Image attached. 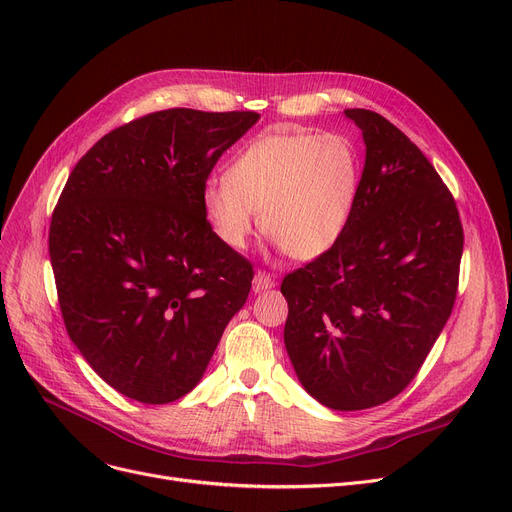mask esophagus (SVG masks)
Instances as JSON below:
<instances>
[{"mask_svg": "<svg viewBox=\"0 0 512 512\" xmlns=\"http://www.w3.org/2000/svg\"><path fill=\"white\" fill-rule=\"evenodd\" d=\"M274 286H276V280H274L270 274H265V272H257V274H255V278H253V290H255V292L270 290V288H274Z\"/></svg>", "mask_w": 512, "mask_h": 512, "instance_id": "34e87169", "label": "esophagus"}]
</instances>
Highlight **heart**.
Instances as JSON below:
<instances>
[{
  "label": "heart",
  "instance_id": "1",
  "mask_svg": "<svg viewBox=\"0 0 512 512\" xmlns=\"http://www.w3.org/2000/svg\"><path fill=\"white\" fill-rule=\"evenodd\" d=\"M361 155L340 132L263 134L242 149L224 178L205 184V218L228 249L247 247L261 230L292 259L330 251L353 218Z\"/></svg>",
  "mask_w": 512,
  "mask_h": 512
}]
</instances>
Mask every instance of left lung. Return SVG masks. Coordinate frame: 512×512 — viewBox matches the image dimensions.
Here are the masks:
<instances>
[{
  "mask_svg": "<svg viewBox=\"0 0 512 512\" xmlns=\"http://www.w3.org/2000/svg\"><path fill=\"white\" fill-rule=\"evenodd\" d=\"M353 218L336 245L282 280L286 353L303 388L334 411L378 407L405 390L452 313L463 226L436 168L371 110Z\"/></svg>",
  "mask_w": 512,
  "mask_h": 512,
  "instance_id": "8db88e82",
  "label": "left lung"
}]
</instances>
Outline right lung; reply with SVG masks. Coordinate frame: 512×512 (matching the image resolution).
<instances>
[{
  "mask_svg": "<svg viewBox=\"0 0 512 512\" xmlns=\"http://www.w3.org/2000/svg\"><path fill=\"white\" fill-rule=\"evenodd\" d=\"M255 112L174 107L99 139L53 209L49 257L68 336L120 394L166 405L191 392L253 265L215 236L201 195Z\"/></svg>",
  "mask_w": 512,
  "mask_h": 512,
  "instance_id": "obj_1",
  "label": "right lung"
}]
</instances>
